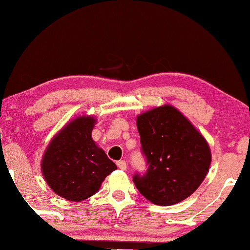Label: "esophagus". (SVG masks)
Listing matches in <instances>:
<instances>
[{
	"label": "esophagus",
	"mask_w": 250,
	"mask_h": 250,
	"mask_svg": "<svg viewBox=\"0 0 250 250\" xmlns=\"http://www.w3.org/2000/svg\"><path fill=\"white\" fill-rule=\"evenodd\" d=\"M117 166L119 169H123V170H125L126 168H127V165H126L125 160H119V162H117Z\"/></svg>",
	"instance_id": "34e87169"
}]
</instances>
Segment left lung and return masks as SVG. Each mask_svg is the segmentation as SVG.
Segmentation results:
<instances>
[{"label":"left lung","instance_id":"left-lung-1","mask_svg":"<svg viewBox=\"0 0 250 250\" xmlns=\"http://www.w3.org/2000/svg\"><path fill=\"white\" fill-rule=\"evenodd\" d=\"M146 173L133 182L152 204L169 206L187 199L206 177L211 162L201 133L175 107L153 108L136 118Z\"/></svg>","mask_w":250,"mask_h":250}]
</instances>
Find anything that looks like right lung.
<instances>
[{
	"mask_svg": "<svg viewBox=\"0 0 250 250\" xmlns=\"http://www.w3.org/2000/svg\"><path fill=\"white\" fill-rule=\"evenodd\" d=\"M97 119L81 116L68 123L51 140L41 168L49 187L58 196L70 201L87 199L117 168L92 139Z\"/></svg>",
	"mask_w": 250,
	"mask_h": 250,
	"instance_id": "obj_1",
	"label": "right lung"
}]
</instances>
